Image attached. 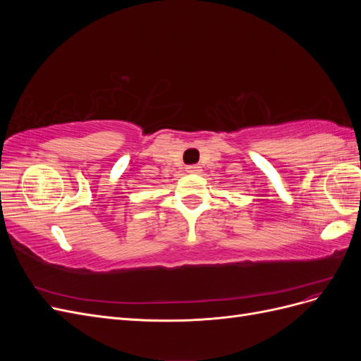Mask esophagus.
<instances>
[{"label": "esophagus", "mask_w": 361, "mask_h": 361, "mask_svg": "<svg viewBox=\"0 0 361 361\" xmlns=\"http://www.w3.org/2000/svg\"><path fill=\"white\" fill-rule=\"evenodd\" d=\"M200 167L199 166H188L187 167V173H199Z\"/></svg>", "instance_id": "esophagus-1"}]
</instances>
